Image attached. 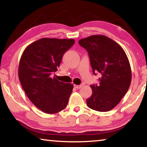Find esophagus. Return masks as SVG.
<instances>
[{
  "label": "esophagus",
  "instance_id": "1",
  "mask_svg": "<svg viewBox=\"0 0 147 147\" xmlns=\"http://www.w3.org/2000/svg\"><path fill=\"white\" fill-rule=\"evenodd\" d=\"M74 87L76 89H80L82 88V85H76V84H74Z\"/></svg>",
  "mask_w": 147,
  "mask_h": 147
}]
</instances>
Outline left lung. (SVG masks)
<instances>
[{
    "label": "left lung",
    "mask_w": 147,
    "mask_h": 147,
    "mask_svg": "<svg viewBox=\"0 0 147 147\" xmlns=\"http://www.w3.org/2000/svg\"><path fill=\"white\" fill-rule=\"evenodd\" d=\"M88 52L93 73H100L98 85H91L92 94L87 99L89 108L108 111L120 102L131 80L130 62L123 49L104 35H94L78 41Z\"/></svg>",
    "instance_id": "obj_1"
}]
</instances>
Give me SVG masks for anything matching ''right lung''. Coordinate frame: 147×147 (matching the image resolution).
Returning a JSON list of instances; mask_svg holds the SVG:
<instances>
[{"label": "right lung", "instance_id": "1", "mask_svg": "<svg viewBox=\"0 0 147 147\" xmlns=\"http://www.w3.org/2000/svg\"><path fill=\"white\" fill-rule=\"evenodd\" d=\"M73 39L44 38L24 49L19 65V78L27 96L37 108L49 114L58 113L67 105L73 85L51 74L58 71Z\"/></svg>", "mask_w": 147, "mask_h": 147}]
</instances>
